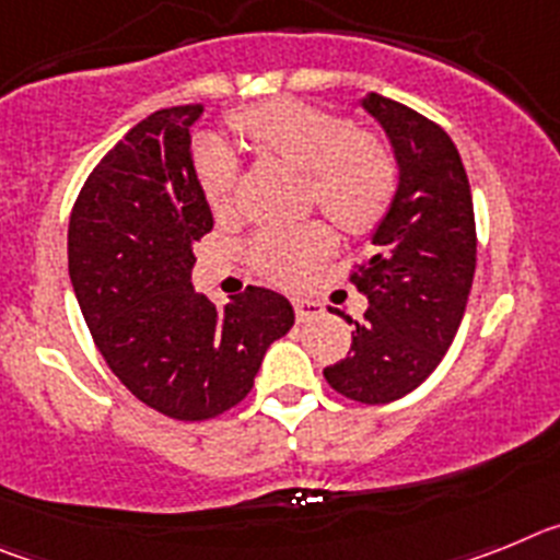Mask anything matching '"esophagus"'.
<instances>
[{
	"label": "esophagus",
	"mask_w": 560,
	"mask_h": 560,
	"mask_svg": "<svg viewBox=\"0 0 560 560\" xmlns=\"http://www.w3.org/2000/svg\"><path fill=\"white\" fill-rule=\"evenodd\" d=\"M291 305H294V314L300 323H308V319H314V316L323 314V305L316 303V300H308V296H294V300H291Z\"/></svg>",
	"instance_id": "1"
}]
</instances>
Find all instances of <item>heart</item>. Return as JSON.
<instances>
[{"mask_svg":"<svg viewBox=\"0 0 560 560\" xmlns=\"http://www.w3.org/2000/svg\"><path fill=\"white\" fill-rule=\"evenodd\" d=\"M235 128L260 156L308 176V199L341 230L364 235L387 215L398 187L395 156L378 137L353 131V122L300 101H271L232 114ZM199 185L215 215L235 207L237 160L219 142H205L196 156ZM325 224L257 232L252 266L275 283L294 285L334 252Z\"/></svg>","mask_w":560,"mask_h":560,"instance_id":"1","label":"heart"}]
</instances>
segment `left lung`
<instances>
[{
    "label": "left lung",
    "instance_id": "left-lung-1",
    "mask_svg": "<svg viewBox=\"0 0 560 560\" xmlns=\"http://www.w3.org/2000/svg\"><path fill=\"white\" fill-rule=\"evenodd\" d=\"M361 106L393 142L398 190L373 232V252L350 275L370 308L348 355L323 373L345 398L389 404L420 387L452 348L477 269V224L452 137L375 92Z\"/></svg>",
    "mask_w": 560,
    "mask_h": 560
}]
</instances>
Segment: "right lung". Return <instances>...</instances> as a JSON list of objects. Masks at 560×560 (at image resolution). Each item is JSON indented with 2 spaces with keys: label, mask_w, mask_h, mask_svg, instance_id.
<instances>
[{
  "label": "right lung",
  "mask_w": 560,
  "mask_h": 560,
  "mask_svg": "<svg viewBox=\"0 0 560 560\" xmlns=\"http://www.w3.org/2000/svg\"><path fill=\"white\" fill-rule=\"evenodd\" d=\"M199 103L153 112L89 173L69 215V277L112 373L176 420L249 395L271 341L294 325L283 294L246 285L224 308L196 294L192 244L212 212L190 156Z\"/></svg>",
  "instance_id": "obj_1"
}]
</instances>
